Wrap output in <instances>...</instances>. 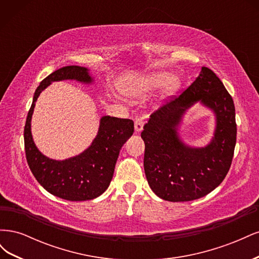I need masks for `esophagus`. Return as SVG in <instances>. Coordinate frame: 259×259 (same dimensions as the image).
<instances>
[{"mask_svg": "<svg viewBox=\"0 0 259 259\" xmlns=\"http://www.w3.org/2000/svg\"><path fill=\"white\" fill-rule=\"evenodd\" d=\"M143 127H144V121L143 119H137L135 121V132L136 133H140L143 131Z\"/></svg>", "mask_w": 259, "mask_h": 259, "instance_id": "esophagus-1", "label": "esophagus"}]
</instances>
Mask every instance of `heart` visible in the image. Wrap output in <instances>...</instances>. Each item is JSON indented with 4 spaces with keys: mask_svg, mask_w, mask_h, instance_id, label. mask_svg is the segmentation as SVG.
<instances>
[{
    "mask_svg": "<svg viewBox=\"0 0 259 259\" xmlns=\"http://www.w3.org/2000/svg\"><path fill=\"white\" fill-rule=\"evenodd\" d=\"M164 85L163 97L169 98L173 97L178 93L180 86H182V80L178 75L170 74L167 71H156L151 72L147 75L139 77L137 81L133 83L130 88L125 89V92L128 95L138 99L144 97L146 94L151 93L158 90Z\"/></svg>",
    "mask_w": 259,
    "mask_h": 259,
    "instance_id": "1",
    "label": "heart"
}]
</instances>
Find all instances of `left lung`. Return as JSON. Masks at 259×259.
Wrapping results in <instances>:
<instances>
[{
	"mask_svg": "<svg viewBox=\"0 0 259 259\" xmlns=\"http://www.w3.org/2000/svg\"><path fill=\"white\" fill-rule=\"evenodd\" d=\"M195 103L205 106L215 117L214 134L203 147L186 144L179 133L186 111ZM142 138L145 174L159 198L187 202L204 197L222 184L231 165L237 142L232 97L219 77L202 67L182 95L151 114Z\"/></svg>",
	"mask_w": 259,
	"mask_h": 259,
	"instance_id": "left-lung-1",
	"label": "left lung"
}]
</instances>
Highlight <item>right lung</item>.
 I'll use <instances>...</instances> for the list:
<instances>
[{
	"label": "right lung",
	"mask_w": 259,
	"mask_h": 259,
	"mask_svg": "<svg viewBox=\"0 0 259 259\" xmlns=\"http://www.w3.org/2000/svg\"><path fill=\"white\" fill-rule=\"evenodd\" d=\"M76 81L91 85L90 70L80 66L62 67L40 83L33 95L23 131L26 158L33 176L46 191L68 201L93 200L103 194L111 183L114 167L123 145L134 133V122L105 115L99 120L96 137L80 154L66 160L44 155L34 144L31 120L40 94L53 82Z\"/></svg>",
	"instance_id": "right-lung-1"
}]
</instances>
